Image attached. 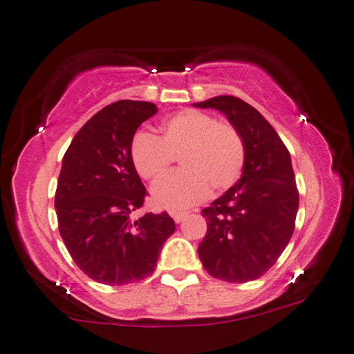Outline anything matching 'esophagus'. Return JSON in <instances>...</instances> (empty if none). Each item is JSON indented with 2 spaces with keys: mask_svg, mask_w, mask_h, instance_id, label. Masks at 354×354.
Segmentation results:
<instances>
[{
  "mask_svg": "<svg viewBox=\"0 0 354 354\" xmlns=\"http://www.w3.org/2000/svg\"><path fill=\"white\" fill-rule=\"evenodd\" d=\"M186 216H187V213H181V211H171V218L175 219V223H176V224L183 223V221H184V218H186Z\"/></svg>",
  "mask_w": 354,
  "mask_h": 354,
  "instance_id": "esophagus-1",
  "label": "esophagus"
}]
</instances>
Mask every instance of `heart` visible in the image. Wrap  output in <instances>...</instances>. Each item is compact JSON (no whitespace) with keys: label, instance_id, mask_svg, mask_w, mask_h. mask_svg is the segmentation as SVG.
Returning a JSON list of instances; mask_svg holds the SVG:
<instances>
[{"label":"heart","instance_id":"obj_1","mask_svg":"<svg viewBox=\"0 0 354 354\" xmlns=\"http://www.w3.org/2000/svg\"><path fill=\"white\" fill-rule=\"evenodd\" d=\"M159 131V138L138 131L130 143L135 170L147 181L162 178L173 157H179L181 171L152 187V202L159 208H191L208 197L209 189L221 192L239 181L245 143L234 125L202 111L184 109L163 119Z\"/></svg>","mask_w":354,"mask_h":354}]
</instances>
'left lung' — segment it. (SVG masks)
I'll list each match as a JSON object with an SVG mask.
<instances>
[{
  "label": "left lung",
  "instance_id": "obj_1",
  "mask_svg": "<svg viewBox=\"0 0 354 354\" xmlns=\"http://www.w3.org/2000/svg\"><path fill=\"white\" fill-rule=\"evenodd\" d=\"M194 106L221 111L245 143L240 179L202 211L208 230L198 257L211 277L252 281L277 262L292 236L299 192L291 156L275 129L243 100L219 95Z\"/></svg>",
  "mask_w": 354,
  "mask_h": 354
}]
</instances>
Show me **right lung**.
I'll list each match as a JSON object with an SVG mask.
<instances>
[{"instance_id": "add662e5", "label": "right lung", "mask_w": 354, "mask_h": 354, "mask_svg": "<svg viewBox=\"0 0 354 354\" xmlns=\"http://www.w3.org/2000/svg\"><path fill=\"white\" fill-rule=\"evenodd\" d=\"M156 113L149 102L111 103L84 124L63 156L55 192L59 230L73 261L98 283L120 286L149 277L176 230L168 213L130 218L146 197L130 143Z\"/></svg>"}]
</instances>
